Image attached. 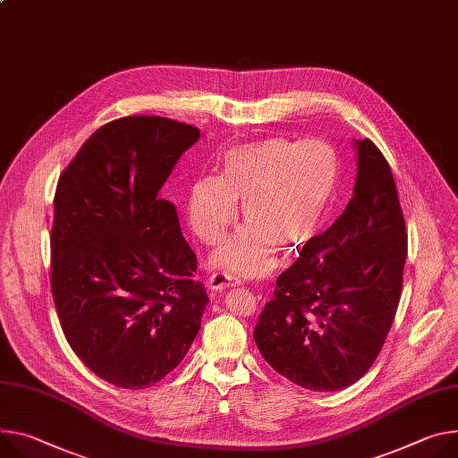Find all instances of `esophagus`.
<instances>
[{"mask_svg": "<svg viewBox=\"0 0 458 458\" xmlns=\"http://www.w3.org/2000/svg\"><path fill=\"white\" fill-rule=\"evenodd\" d=\"M239 283L241 281L228 272H216L210 276V279H208V286H210L212 290H225L230 286H237Z\"/></svg>", "mask_w": 458, "mask_h": 458, "instance_id": "34e87169", "label": "esophagus"}]
</instances>
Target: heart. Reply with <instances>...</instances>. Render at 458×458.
<instances>
[{"instance_id": "1", "label": "heart", "mask_w": 458, "mask_h": 458, "mask_svg": "<svg viewBox=\"0 0 458 458\" xmlns=\"http://www.w3.org/2000/svg\"><path fill=\"white\" fill-rule=\"evenodd\" d=\"M342 162L328 142L272 137L226 153L219 177L199 179L190 191V221L208 244L237 221V202L250 225L216 254L232 272L259 276L274 267V248L300 254L318 241L335 210Z\"/></svg>"}]
</instances>
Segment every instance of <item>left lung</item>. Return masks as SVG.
I'll use <instances>...</instances> for the list:
<instances>
[{"label": "left lung", "instance_id": "left-lung-1", "mask_svg": "<svg viewBox=\"0 0 458 458\" xmlns=\"http://www.w3.org/2000/svg\"><path fill=\"white\" fill-rule=\"evenodd\" d=\"M344 214L276 281L254 328L261 356L310 391H342L370 369L393 325L407 256L396 184L382 151L354 142Z\"/></svg>", "mask_w": 458, "mask_h": 458}]
</instances>
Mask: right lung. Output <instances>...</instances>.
I'll return each mask as SVG.
<instances>
[{
	"instance_id": "obj_1",
	"label": "right lung",
	"mask_w": 458,
	"mask_h": 458,
	"mask_svg": "<svg viewBox=\"0 0 458 458\" xmlns=\"http://www.w3.org/2000/svg\"><path fill=\"white\" fill-rule=\"evenodd\" d=\"M200 131L164 116L97 130L55 193L51 288L64 335L97 377L146 389L186 356L208 305L175 206L160 197Z\"/></svg>"
}]
</instances>
